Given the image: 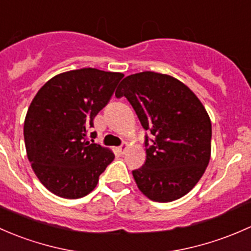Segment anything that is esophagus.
I'll list each match as a JSON object with an SVG mask.
<instances>
[{"label":"esophagus","instance_id":"1","mask_svg":"<svg viewBox=\"0 0 251 251\" xmlns=\"http://www.w3.org/2000/svg\"><path fill=\"white\" fill-rule=\"evenodd\" d=\"M128 146H129L128 143H123L122 145H121L120 147H118V151H120L121 153H125V152H126V150L128 149Z\"/></svg>","mask_w":251,"mask_h":251}]
</instances>
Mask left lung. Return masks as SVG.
Returning <instances> with one entry per match:
<instances>
[{
    "mask_svg": "<svg viewBox=\"0 0 251 251\" xmlns=\"http://www.w3.org/2000/svg\"><path fill=\"white\" fill-rule=\"evenodd\" d=\"M126 97L145 130L146 161L133 176L154 202H173L190 192L209 164L211 122L195 93L169 75L145 71L126 76L116 90Z\"/></svg>",
    "mask_w": 251,
    "mask_h": 251,
    "instance_id": "1",
    "label": "left lung"
}]
</instances>
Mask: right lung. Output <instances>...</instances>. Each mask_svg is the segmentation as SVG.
Here are the masks:
<instances>
[{"label":"right lung","mask_w":251,"mask_h":251,"mask_svg":"<svg viewBox=\"0 0 251 251\" xmlns=\"http://www.w3.org/2000/svg\"><path fill=\"white\" fill-rule=\"evenodd\" d=\"M125 75L84 68L63 72L31 101L24 122L27 158L42 185L59 197L76 200L92 192L115 154L94 143L88 129L110 101Z\"/></svg>","instance_id":"1"}]
</instances>
